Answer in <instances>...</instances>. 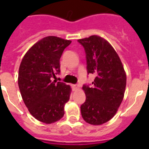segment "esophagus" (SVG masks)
<instances>
[{
    "label": "esophagus",
    "instance_id": "1",
    "mask_svg": "<svg viewBox=\"0 0 149 149\" xmlns=\"http://www.w3.org/2000/svg\"><path fill=\"white\" fill-rule=\"evenodd\" d=\"M72 88H73L74 90H76L79 88V85L78 84H74V85H72Z\"/></svg>",
    "mask_w": 149,
    "mask_h": 149
}]
</instances>
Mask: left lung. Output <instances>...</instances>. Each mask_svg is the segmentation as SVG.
Instances as JSON below:
<instances>
[{
  "instance_id": "8db88e82",
  "label": "left lung",
  "mask_w": 149,
  "mask_h": 149,
  "mask_svg": "<svg viewBox=\"0 0 149 149\" xmlns=\"http://www.w3.org/2000/svg\"><path fill=\"white\" fill-rule=\"evenodd\" d=\"M86 53L87 74H94L92 86L84 84L86 101L81 106L83 119L99 125L116 113L124 98L126 74L117 53L111 45L98 36L77 40Z\"/></svg>"
}]
</instances>
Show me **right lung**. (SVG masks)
<instances>
[{
	"label": "right lung",
	"mask_w": 149,
	"mask_h": 149,
	"mask_svg": "<svg viewBox=\"0 0 149 149\" xmlns=\"http://www.w3.org/2000/svg\"><path fill=\"white\" fill-rule=\"evenodd\" d=\"M71 42L53 36L43 38L28 50L19 67L18 84L24 102L30 114L44 123L60 120L70 98V86L51 80L60 74V59Z\"/></svg>",
	"instance_id": "add662e5"
}]
</instances>
